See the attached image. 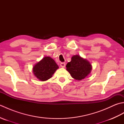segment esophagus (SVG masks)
<instances>
[{
    "label": "esophagus",
    "mask_w": 124,
    "mask_h": 124,
    "mask_svg": "<svg viewBox=\"0 0 124 124\" xmlns=\"http://www.w3.org/2000/svg\"><path fill=\"white\" fill-rule=\"evenodd\" d=\"M60 66L62 68H64L65 66V63L64 62H61L60 63Z\"/></svg>",
    "instance_id": "esophagus-1"
}]
</instances>
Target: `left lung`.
<instances>
[{"label": "left lung", "mask_w": 124, "mask_h": 124, "mask_svg": "<svg viewBox=\"0 0 124 124\" xmlns=\"http://www.w3.org/2000/svg\"><path fill=\"white\" fill-rule=\"evenodd\" d=\"M66 68L72 77L78 80H82L87 77L92 70L89 62L79 55L73 56L71 61L67 63Z\"/></svg>", "instance_id": "1"}]
</instances>
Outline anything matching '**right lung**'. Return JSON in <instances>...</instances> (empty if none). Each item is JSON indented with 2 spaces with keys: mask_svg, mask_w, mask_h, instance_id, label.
<instances>
[{
  "mask_svg": "<svg viewBox=\"0 0 124 124\" xmlns=\"http://www.w3.org/2000/svg\"><path fill=\"white\" fill-rule=\"evenodd\" d=\"M58 68L59 66L53 59L46 56L33 67V72L38 79L46 81L52 77Z\"/></svg>",
  "mask_w": 124,
  "mask_h": 124,
  "instance_id": "add662e5",
  "label": "right lung"
}]
</instances>
